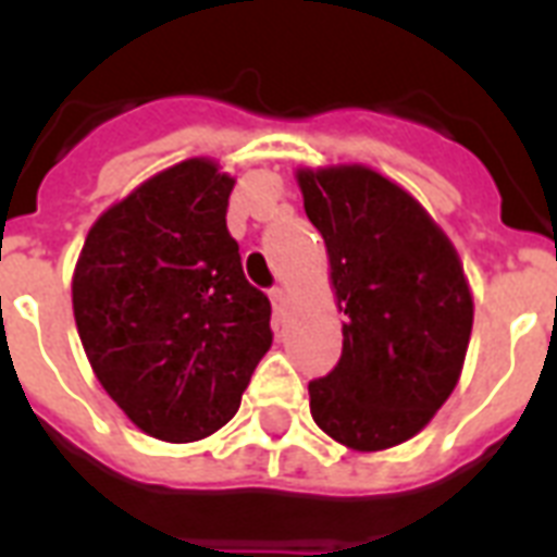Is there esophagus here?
Listing matches in <instances>:
<instances>
[{"instance_id": "esophagus-1", "label": "esophagus", "mask_w": 557, "mask_h": 557, "mask_svg": "<svg viewBox=\"0 0 557 557\" xmlns=\"http://www.w3.org/2000/svg\"><path fill=\"white\" fill-rule=\"evenodd\" d=\"M271 297V309H274V318H283V312H286V292L283 288H271L269 292Z\"/></svg>"}]
</instances>
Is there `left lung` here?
I'll use <instances>...</instances> for the list:
<instances>
[{
	"label": "left lung",
	"instance_id": "8db88e82",
	"mask_svg": "<svg viewBox=\"0 0 557 557\" xmlns=\"http://www.w3.org/2000/svg\"><path fill=\"white\" fill-rule=\"evenodd\" d=\"M344 309L335 370L309 381L312 419L352 450L401 445L454 393L474 300L454 245L428 210L361 164L297 170Z\"/></svg>",
	"mask_w": 557,
	"mask_h": 557
}]
</instances>
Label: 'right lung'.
Here are the masks:
<instances>
[{
  "mask_svg": "<svg viewBox=\"0 0 557 557\" xmlns=\"http://www.w3.org/2000/svg\"><path fill=\"white\" fill-rule=\"evenodd\" d=\"M231 190L213 161H182L112 205L74 269L91 370L156 440L196 442L231 422L271 347L269 297L227 234Z\"/></svg>",
  "mask_w": 557,
  "mask_h": 557,
  "instance_id": "right-lung-1",
  "label": "right lung"
}]
</instances>
